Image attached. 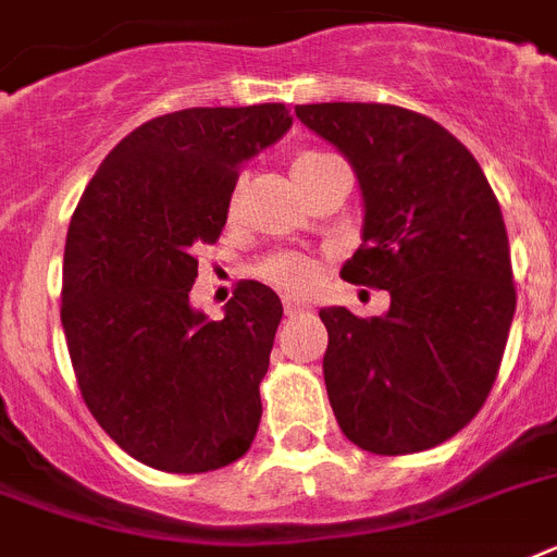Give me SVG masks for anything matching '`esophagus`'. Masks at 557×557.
Segmentation results:
<instances>
[{"instance_id":"obj_1","label":"esophagus","mask_w":557,"mask_h":557,"mask_svg":"<svg viewBox=\"0 0 557 557\" xmlns=\"http://www.w3.org/2000/svg\"><path fill=\"white\" fill-rule=\"evenodd\" d=\"M283 311H286L288 318H294V314H302V311H309V306L300 300H294V297H283Z\"/></svg>"}]
</instances>
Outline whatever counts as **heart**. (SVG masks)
Wrapping results in <instances>:
<instances>
[{"mask_svg":"<svg viewBox=\"0 0 557 557\" xmlns=\"http://www.w3.org/2000/svg\"><path fill=\"white\" fill-rule=\"evenodd\" d=\"M323 157L325 153H300V157L294 160L292 171L306 169V165L323 160ZM237 197L239 191H234L232 211L237 208ZM257 274H260L265 283H271V286L288 288V292H306V288L314 283V277H318V265H314L311 257L297 255V251H280V255L265 257L263 263L257 265Z\"/></svg>","mask_w":557,"mask_h":557,"instance_id":"1","label":"heart"}]
</instances>
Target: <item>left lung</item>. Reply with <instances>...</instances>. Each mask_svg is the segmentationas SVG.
<instances>
[{
    "mask_svg": "<svg viewBox=\"0 0 557 557\" xmlns=\"http://www.w3.org/2000/svg\"><path fill=\"white\" fill-rule=\"evenodd\" d=\"M294 114L351 162L363 194V243L341 277L392 297L383 318L320 309L334 418L374 455L432 449L478 414L512 325L498 197L469 148L429 116L377 102Z\"/></svg>",
    "mask_w": 557,
    "mask_h": 557,
    "instance_id": "left-lung-1",
    "label": "left lung"
}]
</instances>
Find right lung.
<instances>
[{"label":"right lung","instance_id":"obj_1","mask_svg":"<svg viewBox=\"0 0 557 557\" xmlns=\"http://www.w3.org/2000/svg\"><path fill=\"white\" fill-rule=\"evenodd\" d=\"M288 128L283 102L157 116L108 153L71 216L67 355L90 414L146 467L211 472L255 441L283 302L243 280L225 318L208 320L188 294L194 255L223 234L239 165Z\"/></svg>","mask_w":557,"mask_h":557}]
</instances>
